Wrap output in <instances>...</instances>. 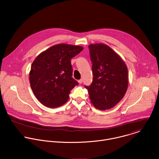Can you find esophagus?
<instances>
[{
	"instance_id": "1",
	"label": "esophagus",
	"mask_w": 159,
	"mask_h": 159,
	"mask_svg": "<svg viewBox=\"0 0 159 159\" xmlns=\"http://www.w3.org/2000/svg\"><path fill=\"white\" fill-rule=\"evenodd\" d=\"M78 82H79V84H82V79H80V80H78Z\"/></svg>"
}]
</instances>
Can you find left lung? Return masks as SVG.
Wrapping results in <instances>:
<instances>
[{"label": "left lung", "mask_w": 159, "mask_h": 159, "mask_svg": "<svg viewBox=\"0 0 159 159\" xmlns=\"http://www.w3.org/2000/svg\"><path fill=\"white\" fill-rule=\"evenodd\" d=\"M89 48L93 77L92 84L85 88L97 109L110 110L123 99L127 91V66L121 56L107 44H91Z\"/></svg>", "instance_id": "obj_1"}]
</instances>
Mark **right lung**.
Wrapping results in <instances>:
<instances>
[{
  "mask_svg": "<svg viewBox=\"0 0 159 159\" xmlns=\"http://www.w3.org/2000/svg\"><path fill=\"white\" fill-rule=\"evenodd\" d=\"M84 49L80 46L61 43L41 52L29 73L32 91L38 101L49 108L66 103L78 82L72 77L70 59Z\"/></svg>",
  "mask_w": 159,
  "mask_h": 159,
  "instance_id": "1",
  "label": "right lung"
}]
</instances>
